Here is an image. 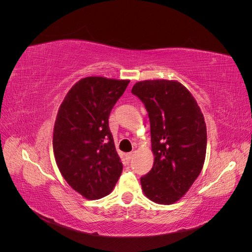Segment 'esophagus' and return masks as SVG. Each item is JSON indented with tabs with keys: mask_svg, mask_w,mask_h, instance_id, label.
Listing matches in <instances>:
<instances>
[{
	"mask_svg": "<svg viewBox=\"0 0 252 252\" xmlns=\"http://www.w3.org/2000/svg\"><path fill=\"white\" fill-rule=\"evenodd\" d=\"M133 152H129V154H126L125 155V158H126V159H127V161H130V159L133 158Z\"/></svg>",
	"mask_w": 252,
	"mask_h": 252,
	"instance_id": "obj_1",
	"label": "esophagus"
}]
</instances>
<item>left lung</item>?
I'll use <instances>...</instances> for the list:
<instances>
[{
    "mask_svg": "<svg viewBox=\"0 0 252 252\" xmlns=\"http://www.w3.org/2000/svg\"><path fill=\"white\" fill-rule=\"evenodd\" d=\"M131 93L148 111L155 162L141 178L144 194L170 205L181 200L203 169L207 130L200 106L178 81L145 80Z\"/></svg>",
    "mask_w": 252,
    "mask_h": 252,
    "instance_id": "1",
    "label": "left lung"
}]
</instances>
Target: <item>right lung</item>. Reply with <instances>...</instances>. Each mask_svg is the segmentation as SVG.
I'll return each mask as SVG.
<instances>
[{"label":"right lung","instance_id":"obj_1","mask_svg":"<svg viewBox=\"0 0 252 252\" xmlns=\"http://www.w3.org/2000/svg\"><path fill=\"white\" fill-rule=\"evenodd\" d=\"M129 80L87 77L61 104L53 128V154L63 178L87 200L109 194L123 170L108 119Z\"/></svg>","mask_w":252,"mask_h":252}]
</instances>
